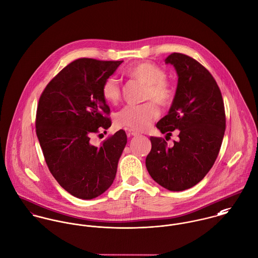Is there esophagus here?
Listing matches in <instances>:
<instances>
[{
    "label": "esophagus",
    "mask_w": 258,
    "mask_h": 258,
    "mask_svg": "<svg viewBox=\"0 0 258 258\" xmlns=\"http://www.w3.org/2000/svg\"><path fill=\"white\" fill-rule=\"evenodd\" d=\"M127 135H128L130 137H131V136H133V137H134V136H138V135H139V133H138V132H136V131H134V130H131V128H130V130L127 131Z\"/></svg>",
    "instance_id": "obj_1"
}]
</instances>
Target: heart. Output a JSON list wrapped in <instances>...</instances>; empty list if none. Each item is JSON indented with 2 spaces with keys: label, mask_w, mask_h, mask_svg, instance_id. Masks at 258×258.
Masks as SVG:
<instances>
[{
  "label": "heart",
  "mask_w": 258,
  "mask_h": 258,
  "mask_svg": "<svg viewBox=\"0 0 258 258\" xmlns=\"http://www.w3.org/2000/svg\"><path fill=\"white\" fill-rule=\"evenodd\" d=\"M126 75L146 86L144 100L150 102L124 106L115 113L114 120L118 126L140 132L145 131L159 115V108L156 103L160 106L170 105L175 97V89L171 83L165 80V72L153 62L144 61L135 64L126 71ZM101 92L106 103L115 104L121 100L118 81L112 77L103 81Z\"/></svg>",
  "instance_id": "heart-1"
}]
</instances>
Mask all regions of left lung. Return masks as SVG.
I'll list each match as a JSON object with an SVG mask.
<instances>
[{
    "label": "left lung",
    "instance_id": "obj_1",
    "mask_svg": "<svg viewBox=\"0 0 258 258\" xmlns=\"http://www.w3.org/2000/svg\"><path fill=\"white\" fill-rule=\"evenodd\" d=\"M165 62L175 68L178 83L171 107L156 127L166 138L178 130L179 140L168 148L164 139L151 137L146 166L159 185L181 191L198 184L214 164L225 132V110L214 78L197 59L172 52Z\"/></svg>",
    "mask_w": 258,
    "mask_h": 258
}]
</instances>
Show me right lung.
I'll return each instance as SVG.
<instances>
[{"label":"right lung","mask_w":258,"mask_h":258,"mask_svg":"<svg viewBox=\"0 0 258 258\" xmlns=\"http://www.w3.org/2000/svg\"><path fill=\"white\" fill-rule=\"evenodd\" d=\"M121 62L75 59L47 85L39 100L36 133L45 160L58 184L78 199H95L111 185L126 145L123 130L100 147L90 142L111 125L101 89Z\"/></svg>","instance_id":"add662e5"}]
</instances>
